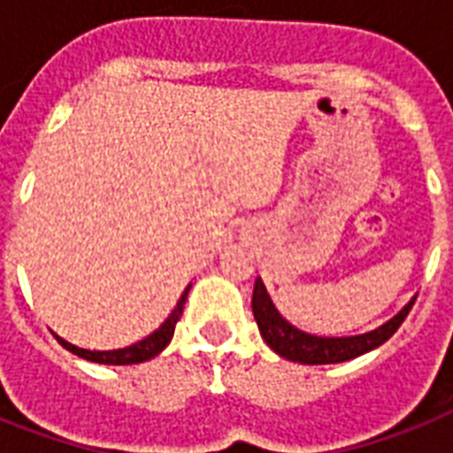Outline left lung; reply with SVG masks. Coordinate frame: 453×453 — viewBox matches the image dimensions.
Masks as SVG:
<instances>
[{"mask_svg":"<svg viewBox=\"0 0 453 453\" xmlns=\"http://www.w3.org/2000/svg\"><path fill=\"white\" fill-rule=\"evenodd\" d=\"M416 296L404 305V308L393 315L388 322L365 334L355 336H315L308 331L298 329L289 319H284L282 312L275 308V303L270 298L265 284L261 277H256L254 282V298H251V310H254L256 324L261 331L263 341L284 359L298 362V365H336V362H348L352 357H359L365 352L379 348L400 329L404 317L414 305Z\"/></svg>","mask_w":453,"mask_h":453,"instance_id":"obj_1","label":"left lung"}]
</instances>
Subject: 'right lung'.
<instances>
[{
	"mask_svg": "<svg viewBox=\"0 0 453 453\" xmlns=\"http://www.w3.org/2000/svg\"><path fill=\"white\" fill-rule=\"evenodd\" d=\"M192 284L185 287V291L178 298L176 308L171 310L169 317L159 324V329H155L150 336H145L143 341H138V343H131L127 348H119V350H87V348H80V345L67 343L65 338H60L58 334H53L56 341H58L65 350H70L73 355L81 359H88V362H96V365H141V362H148V359L157 357L159 352L171 343V338H173V329H176V322L183 315V305L185 298H188V291H190Z\"/></svg>",
	"mask_w": 453,
	"mask_h": 453,
	"instance_id": "1",
	"label": "right lung"
}]
</instances>
